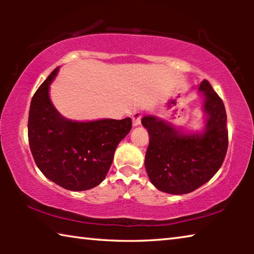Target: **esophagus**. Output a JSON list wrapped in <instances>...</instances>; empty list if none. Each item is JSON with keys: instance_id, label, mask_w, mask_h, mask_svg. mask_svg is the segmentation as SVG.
<instances>
[{"instance_id": "34e87169", "label": "esophagus", "mask_w": 254, "mask_h": 254, "mask_svg": "<svg viewBox=\"0 0 254 254\" xmlns=\"http://www.w3.org/2000/svg\"><path fill=\"white\" fill-rule=\"evenodd\" d=\"M141 118H142V113L141 112H134L132 114V123L134 127H137L141 123Z\"/></svg>"}]
</instances>
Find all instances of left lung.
I'll return each instance as SVG.
<instances>
[{"mask_svg": "<svg viewBox=\"0 0 254 254\" xmlns=\"http://www.w3.org/2000/svg\"><path fill=\"white\" fill-rule=\"evenodd\" d=\"M207 123L203 133H184L156 117L142 118L149 133L145 170L159 190L183 195L203 186L221 168L229 145L224 103L207 80L199 85Z\"/></svg>", "mask_w": 254, "mask_h": 254, "instance_id": "8db88e82", "label": "left lung"}]
</instances>
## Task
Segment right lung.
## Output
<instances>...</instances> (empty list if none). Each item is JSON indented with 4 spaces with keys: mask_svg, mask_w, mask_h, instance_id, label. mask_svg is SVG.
<instances>
[{
    "mask_svg": "<svg viewBox=\"0 0 254 254\" xmlns=\"http://www.w3.org/2000/svg\"><path fill=\"white\" fill-rule=\"evenodd\" d=\"M59 67L32 97L28 121L30 150L36 165L51 182L68 190L96 187L106 177L114 152L132 127L130 118L76 122L64 118L49 97Z\"/></svg>",
    "mask_w": 254,
    "mask_h": 254,
    "instance_id": "1",
    "label": "right lung"
}]
</instances>
